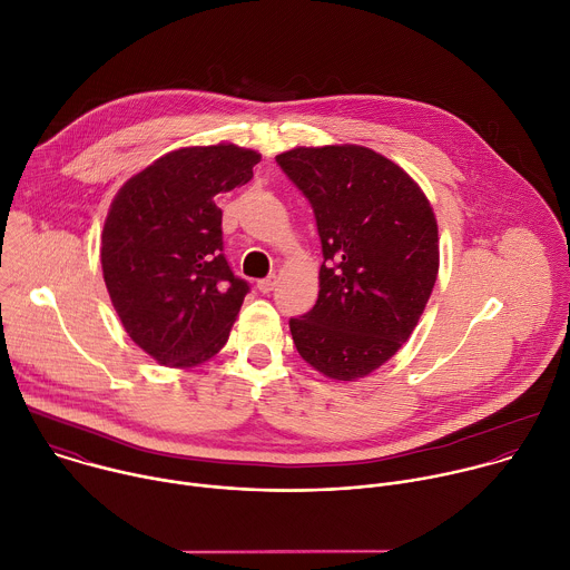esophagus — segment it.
<instances>
[{"mask_svg":"<svg viewBox=\"0 0 570 570\" xmlns=\"http://www.w3.org/2000/svg\"><path fill=\"white\" fill-rule=\"evenodd\" d=\"M275 286H277V277H275V275H271V277H266V279H259V282H257V291H259V293H264V295H266V293H271Z\"/></svg>","mask_w":570,"mask_h":570,"instance_id":"obj_1","label":"esophagus"}]
</instances>
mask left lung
<instances>
[{
	"instance_id": "8db88e82",
	"label": "left lung",
	"mask_w": 570,
	"mask_h": 570,
	"mask_svg": "<svg viewBox=\"0 0 570 570\" xmlns=\"http://www.w3.org/2000/svg\"><path fill=\"white\" fill-rule=\"evenodd\" d=\"M277 165L308 198L324 262L315 306L291 317L299 356L356 381L411 338L440 271V236L422 187L358 144L297 146Z\"/></svg>"
}]
</instances>
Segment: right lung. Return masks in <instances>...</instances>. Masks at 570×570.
<instances>
[{
	"label": "right lung",
	"instance_id": "right-lung-1",
	"mask_svg": "<svg viewBox=\"0 0 570 570\" xmlns=\"http://www.w3.org/2000/svg\"><path fill=\"white\" fill-rule=\"evenodd\" d=\"M262 155L232 141L157 157L117 191L101 268L126 334L167 367L214 358L250 286L223 257L216 196L246 185Z\"/></svg>",
	"mask_w": 570,
	"mask_h": 570
}]
</instances>
